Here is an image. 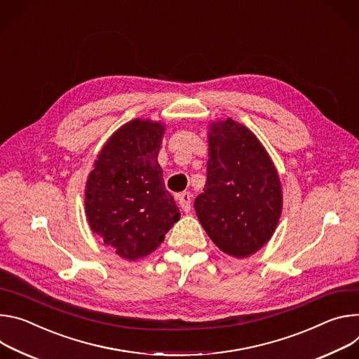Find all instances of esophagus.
<instances>
[{"mask_svg":"<svg viewBox=\"0 0 359 359\" xmlns=\"http://www.w3.org/2000/svg\"><path fill=\"white\" fill-rule=\"evenodd\" d=\"M191 201H192V195L189 192H182L178 195V203L181 205V208L185 212H189L191 210Z\"/></svg>","mask_w":359,"mask_h":359,"instance_id":"esophagus-1","label":"esophagus"}]
</instances>
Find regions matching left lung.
<instances>
[{
    "mask_svg": "<svg viewBox=\"0 0 359 359\" xmlns=\"http://www.w3.org/2000/svg\"><path fill=\"white\" fill-rule=\"evenodd\" d=\"M208 131L207 184L194 208L222 252L247 258L275 232L283 212L281 181L269 154L245 126L217 119Z\"/></svg>",
    "mask_w": 359,
    "mask_h": 359,
    "instance_id": "1",
    "label": "left lung"
}]
</instances>
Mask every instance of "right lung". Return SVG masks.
Masks as SVG:
<instances>
[{"mask_svg": "<svg viewBox=\"0 0 359 359\" xmlns=\"http://www.w3.org/2000/svg\"><path fill=\"white\" fill-rule=\"evenodd\" d=\"M164 133L165 124L141 118L119 127L97 155L86 184L91 231L128 261L154 252L181 217L158 164Z\"/></svg>", "mask_w": 359, "mask_h": 359, "instance_id": "1", "label": "right lung"}]
</instances>
